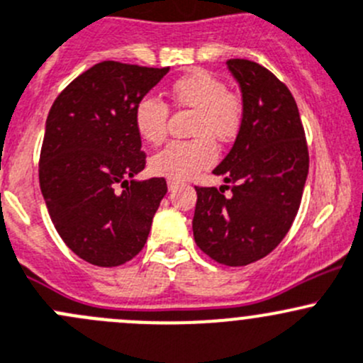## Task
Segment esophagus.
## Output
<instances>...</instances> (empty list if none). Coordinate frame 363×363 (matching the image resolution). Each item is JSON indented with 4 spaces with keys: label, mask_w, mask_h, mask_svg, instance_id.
<instances>
[{
    "label": "esophagus",
    "mask_w": 363,
    "mask_h": 363,
    "mask_svg": "<svg viewBox=\"0 0 363 363\" xmlns=\"http://www.w3.org/2000/svg\"><path fill=\"white\" fill-rule=\"evenodd\" d=\"M180 185H182V182H178V180H167V189L169 190H177Z\"/></svg>",
    "instance_id": "34e87169"
}]
</instances>
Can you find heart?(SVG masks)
<instances>
[{
    "instance_id": "b5f03b06",
    "label": "heart",
    "mask_w": 363,
    "mask_h": 363,
    "mask_svg": "<svg viewBox=\"0 0 363 363\" xmlns=\"http://www.w3.org/2000/svg\"><path fill=\"white\" fill-rule=\"evenodd\" d=\"M169 99L174 106L192 109L190 141H173L150 160V167L159 177L186 180L206 169L217 160L215 141L228 143L238 134L243 106L236 93L225 89L218 77L206 70H192L173 82ZM167 106L153 96H145L134 107V127L148 145H160L167 134Z\"/></svg>"
}]
</instances>
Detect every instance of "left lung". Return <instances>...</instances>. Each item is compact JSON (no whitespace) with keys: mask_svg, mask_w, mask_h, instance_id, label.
<instances>
[{"mask_svg":"<svg viewBox=\"0 0 363 363\" xmlns=\"http://www.w3.org/2000/svg\"><path fill=\"white\" fill-rule=\"evenodd\" d=\"M242 89L243 116L231 152L213 169L225 185L196 186L192 231L206 256L245 267L282 242L298 213L308 152L295 99L270 70L228 60ZM224 189H231L229 196Z\"/></svg>","mask_w":363,"mask_h":363,"instance_id":"left-lung-1","label":"left lung"}]
</instances>
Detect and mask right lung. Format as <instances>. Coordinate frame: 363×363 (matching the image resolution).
<instances>
[{"label":"right lung","mask_w":363,"mask_h":363,"mask_svg":"<svg viewBox=\"0 0 363 363\" xmlns=\"http://www.w3.org/2000/svg\"><path fill=\"white\" fill-rule=\"evenodd\" d=\"M169 68L102 61L75 77L49 111L42 196L61 240L95 267H120L148 240L164 178L134 180L146 155L134 107Z\"/></svg>","instance_id":"add662e5"}]
</instances>
